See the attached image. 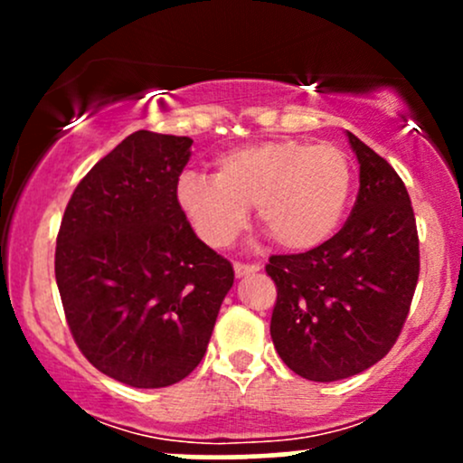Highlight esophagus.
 I'll return each mask as SVG.
<instances>
[{
	"mask_svg": "<svg viewBox=\"0 0 463 463\" xmlns=\"http://www.w3.org/2000/svg\"><path fill=\"white\" fill-rule=\"evenodd\" d=\"M259 269H261V265H259V263H235L237 279H243V276L259 272Z\"/></svg>",
	"mask_w": 463,
	"mask_h": 463,
	"instance_id": "esophagus-1",
	"label": "esophagus"
}]
</instances>
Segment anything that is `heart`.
I'll return each mask as SVG.
<instances>
[{
    "label": "heart",
    "mask_w": 463,
    "mask_h": 463,
    "mask_svg": "<svg viewBox=\"0 0 463 463\" xmlns=\"http://www.w3.org/2000/svg\"><path fill=\"white\" fill-rule=\"evenodd\" d=\"M350 191L353 169L342 147L279 139L220 154L213 178L184 172L176 198L209 248L232 246L257 206L259 224L280 248L307 252L335 235Z\"/></svg>",
    "instance_id": "1"
}]
</instances>
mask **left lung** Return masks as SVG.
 <instances>
[{"mask_svg": "<svg viewBox=\"0 0 463 463\" xmlns=\"http://www.w3.org/2000/svg\"><path fill=\"white\" fill-rule=\"evenodd\" d=\"M359 194L342 231L302 254H274L269 333L302 379L331 383L368 370L394 346L420 274L411 200L385 158L346 132Z\"/></svg>", "mask_w": 463, "mask_h": 463, "instance_id": "1", "label": "left lung"}]
</instances>
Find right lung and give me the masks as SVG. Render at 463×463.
I'll use <instances>...</instances> for the list:
<instances>
[{"label": "right lung", "instance_id": "add662e5", "mask_svg": "<svg viewBox=\"0 0 463 463\" xmlns=\"http://www.w3.org/2000/svg\"><path fill=\"white\" fill-rule=\"evenodd\" d=\"M191 143L132 132L80 180L56 239V283L78 348L141 390L195 370L235 280L178 206Z\"/></svg>", "mask_w": 463, "mask_h": 463}]
</instances>
